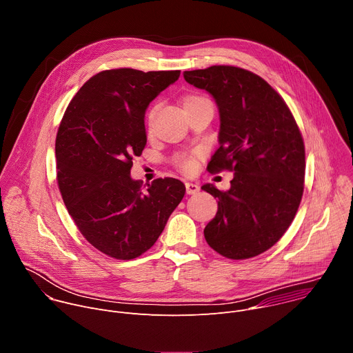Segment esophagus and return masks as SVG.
Listing matches in <instances>:
<instances>
[{
  "instance_id": "esophagus-1",
  "label": "esophagus",
  "mask_w": 353,
  "mask_h": 353,
  "mask_svg": "<svg viewBox=\"0 0 353 353\" xmlns=\"http://www.w3.org/2000/svg\"><path fill=\"white\" fill-rule=\"evenodd\" d=\"M185 190H187V194L192 195V194H196V192L199 191V185H198V184H194V183L187 181V183H185Z\"/></svg>"
}]
</instances>
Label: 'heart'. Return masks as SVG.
<instances>
[{
	"label": "heart",
	"mask_w": 353,
	"mask_h": 353,
	"mask_svg": "<svg viewBox=\"0 0 353 353\" xmlns=\"http://www.w3.org/2000/svg\"><path fill=\"white\" fill-rule=\"evenodd\" d=\"M201 100H205V97L199 96V94H190L184 99V103L183 106L187 108L190 105H194L196 102H201ZM154 114H155V110L150 109L146 114V130L148 132H150V130H152V125H154ZM173 163L176 165V168H179L181 172H185V173H190L192 172L194 166H195V159L192 155H179L174 158Z\"/></svg>",
	"instance_id": "b5f03b06"
}]
</instances>
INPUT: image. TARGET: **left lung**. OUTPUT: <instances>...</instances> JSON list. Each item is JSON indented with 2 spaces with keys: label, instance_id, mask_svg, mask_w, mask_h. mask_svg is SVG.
<instances>
[{
  "label": "left lung",
  "instance_id": "left-lung-1",
  "mask_svg": "<svg viewBox=\"0 0 353 353\" xmlns=\"http://www.w3.org/2000/svg\"><path fill=\"white\" fill-rule=\"evenodd\" d=\"M184 79L210 92L219 109V148L211 173H234L229 191L203 190L218 198L205 226L211 248L247 260L271 248L288 230L305 190V142L282 96L261 77L233 65L184 71Z\"/></svg>",
  "mask_w": 353,
  "mask_h": 353
}]
</instances>
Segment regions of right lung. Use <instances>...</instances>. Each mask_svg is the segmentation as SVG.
<instances>
[{"mask_svg":"<svg viewBox=\"0 0 353 353\" xmlns=\"http://www.w3.org/2000/svg\"><path fill=\"white\" fill-rule=\"evenodd\" d=\"M180 71L106 70L70 102L56 137L57 183L81 234L116 260L155 244L185 194L172 177L142 187L130 172L146 145L145 110Z\"/></svg>","mask_w":353,"mask_h":353,"instance_id":"obj_1","label":"right lung"}]
</instances>
